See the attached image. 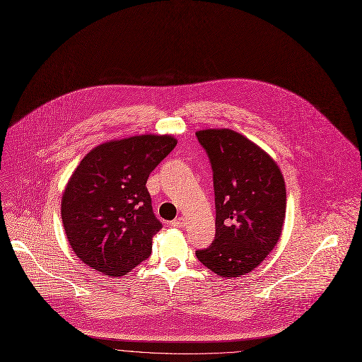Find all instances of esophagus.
<instances>
[{"mask_svg": "<svg viewBox=\"0 0 362 362\" xmlns=\"http://www.w3.org/2000/svg\"><path fill=\"white\" fill-rule=\"evenodd\" d=\"M186 224V218L185 217H177V218H175L173 221H172V226L173 227H183Z\"/></svg>", "mask_w": 362, "mask_h": 362, "instance_id": "obj_1", "label": "esophagus"}]
</instances>
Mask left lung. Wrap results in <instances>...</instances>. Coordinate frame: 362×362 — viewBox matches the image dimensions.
I'll use <instances>...</instances> for the list:
<instances>
[{"mask_svg": "<svg viewBox=\"0 0 362 362\" xmlns=\"http://www.w3.org/2000/svg\"><path fill=\"white\" fill-rule=\"evenodd\" d=\"M211 170L216 204L213 243L196 256L221 277L250 273L279 243L286 217V183L277 163L230 129L196 132Z\"/></svg>", "mask_w": 362, "mask_h": 362, "instance_id": "obj_1", "label": "left lung"}]
</instances>
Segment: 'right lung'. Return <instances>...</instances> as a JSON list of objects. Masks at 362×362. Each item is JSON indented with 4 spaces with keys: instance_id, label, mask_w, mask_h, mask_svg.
<instances>
[{
    "instance_id": "add662e5",
    "label": "right lung",
    "mask_w": 362,
    "mask_h": 362,
    "mask_svg": "<svg viewBox=\"0 0 362 362\" xmlns=\"http://www.w3.org/2000/svg\"><path fill=\"white\" fill-rule=\"evenodd\" d=\"M176 144L170 135L132 136L102 144L81 160L64 190L61 217L88 267L120 277L151 256L162 223L146 182Z\"/></svg>"
}]
</instances>
